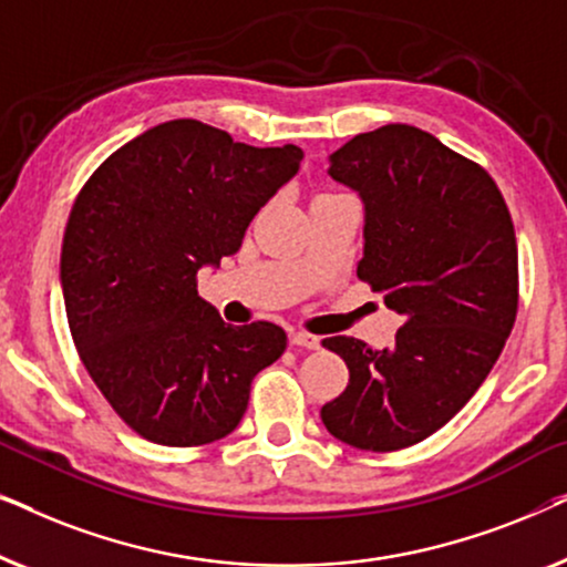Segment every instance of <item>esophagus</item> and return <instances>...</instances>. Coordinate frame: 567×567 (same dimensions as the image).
I'll use <instances>...</instances> for the list:
<instances>
[{
    "instance_id": "34e87169",
    "label": "esophagus",
    "mask_w": 567,
    "mask_h": 567,
    "mask_svg": "<svg viewBox=\"0 0 567 567\" xmlns=\"http://www.w3.org/2000/svg\"><path fill=\"white\" fill-rule=\"evenodd\" d=\"M289 343L291 346H299V348H307V351H317V348H320V338L312 336V332L293 330L291 336H289Z\"/></svg>"
}]
</instances>
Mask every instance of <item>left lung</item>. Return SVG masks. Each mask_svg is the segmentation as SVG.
I'll return each mask as SVG.
<instances>
[{"instance_id":"left-lung-1","label":"left lung","mask_w":567,"mask_h":567,"mask_svg":"<svg viewBox=\"0 0 567 567\" xmlns=\"http://www.w3.org/2000/svg\"><path fill=\"white\" fill-rule=\"evenodd\" d=\"M328 173L367 208L355 274L405 324L390 351L322 340L351 377L320 415L348 446L398 452L452 421L498 361L518 309L514 221L485 167L405 123L353 136Z\"/></svg>"}]
</instances>
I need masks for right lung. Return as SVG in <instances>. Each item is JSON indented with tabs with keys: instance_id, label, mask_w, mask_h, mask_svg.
Returning <instances> with one entry per match:
<instances>
[{
	"instance_id": "add662e5",
	"label": "right lung",
	"mask_w": 567,
	"mask_h": 567,
	"mask_svg": "<svg viewBox=\"0 0 567 567\" xmlns=\"http://www.w3.org/2000/svg\"><path fill=\"white\" fill-rule=\"evenodd\" d=\"M301 157L293 144L260 150L177 118L131 138L82 185L61 247L69 330L92 382L146 441L224 439L255 374L286 351L274 322H224L196 276L239 250Z\"/></svg>"
}]
</instances>
